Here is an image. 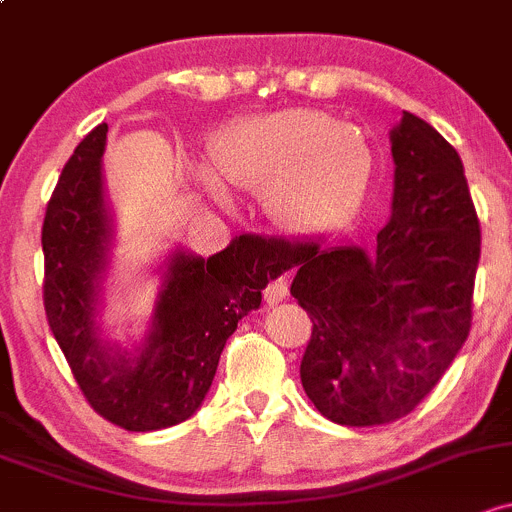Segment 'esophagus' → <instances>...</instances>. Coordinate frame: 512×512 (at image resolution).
<instances>
[{
    "mask_svg": "<svg viewBox=\"0 0 512 512\" xmlns=\"http://www.w3.org/2000/svg\"><path fill=\"white\" fill-rule=\"evenodd\" d=\"M285 295H288V280L283 276L273 278L271 283L266 285V290H263V300H266L268 305H276V302L283 300Z\"/></svg>",
    "mask_w": 512,
    "mask_h": 512,
    "instance_id": "34e87169",
    "label": "esophagus"
}]
</instances>
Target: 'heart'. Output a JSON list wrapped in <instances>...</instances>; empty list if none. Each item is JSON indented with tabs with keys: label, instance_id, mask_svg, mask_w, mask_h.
Instances as JSON below:
<instances>
[{
	"label": "heart",
	"instance_id": "heart-1",
	"mask_svg": "<svg viewBox=\"0 0 512 512\" xmlns=\"http://www.w3.org/2000/svg\"><path fill=\"white\" fill-rule=\"evenodd\" d=\"M371 173L364 136L317 109H283L229 124L212 141L205 183L261 192V207L290 234L329 227L354 205Z\"/></svg>",
	"mask_w": 512,
	"mask_h": 512
}]
</instances>
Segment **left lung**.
<instances>
[{"mask_svg": "<svg viewBox=\"0 0 512 512\" xmlns=\"http://www.w3.org/2000/svg\"><path fill=\"white\" fill-rule=\"evenodd\" d=\"M393 212L376 249H320L254 236L312 320L300 361L307 398L327 420H400L437 386L471 329L481 224L456 148L415 114L390 134Z\"/></svg>", "mask_w": 512, "mask_h": 512, "instance_id": "8db88e82", "label": "left lung"}]
</instances>
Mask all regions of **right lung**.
Masks as SVG:
<instances>
[{
    "mask_svg": "<svg viewBox=\"0 0 512 512\" xmlns=\"http://www.w3.org/2000/svg\"><path fill=\"white\" fill-rule=\"evenodd\" d=\"M107 124L95 126L60 173L43 217V307L75 383L97 415L129 432L173 427L200 408L236 324L283 273L241 234L219 254L170 258L153 327L139 354L97 337L100 273L109 249L102 192Z\"/></svg>",
    "mask_w": 512,
    "mask_h": 512,
    "instance_id": "add662e5",
    "label": "right lung"
}]
</instances>
